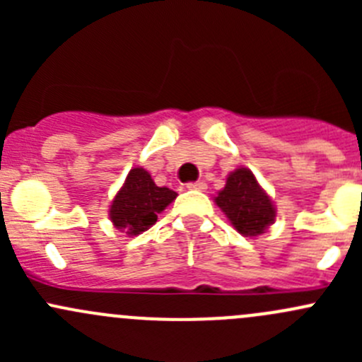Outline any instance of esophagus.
<instances>
[{
	"mask_svg": "<svg viewBox=\"0 0 362 362\" xmlns=\"http://www.w3.org/2000/svg\"><path fill=\"white\" fill-rule=\"evenodd\" d=\"M187 189H191V191H204V189H206V184H204V182H189Z\"/></svg>",
	"mask_w": 362,
	"mask_h": 362,
	"instance_id": "esophagus-1",
	"label": "esophagus"
}]
</instances>
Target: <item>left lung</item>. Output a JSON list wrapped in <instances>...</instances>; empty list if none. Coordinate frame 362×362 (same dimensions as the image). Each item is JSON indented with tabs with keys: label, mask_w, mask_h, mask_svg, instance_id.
<instances>
[{
	"label": "left lung",
	"mask_w": 362,
	"mask_h": 362,
	"mask_svg": "<svg viewBox=\"0 0 362 362\" xmlns=\"http://www.w3.org/2000/svg\"><path fill=\"white\" fill-rule=\"evenodd\" d=\"M215 203L245 236L261 235L275 221L272 199L259 187L254 173L247 168H240L229 175L226 187L218 192Z\"/></svg>",
	"instance_id": "1"
}]
</instances>
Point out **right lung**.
Listing matches in <instances>:
<instances>
[{
	"label": "right lung",
	"mask_w": 362,
	"mask_h": 362,
	"mask_svg": "<svg viewBox=\"0 0 362 362\" xmlns=\"http://www.w3.org/2000/svg\"><path fill=\"white\" fill-rule=\"evenodd\" d=\"M175 198L177 192L168 187H158L148 171L134 168L113 199L110 218L117 229H124L127 235H140L156 224L158 214Z\"/></svg>",
	"instance_id": "1"
}]
</instances>
